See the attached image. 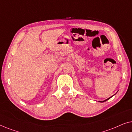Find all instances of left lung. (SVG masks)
<instances>
[{
	"instance_id": "left-lung-1",
	"label": "left lung",
	"mask_w": 132,
	"mask_h": 132,
	"mask_svg": "<svg viewBox=\"0 0 132 132\" xmlns=\"http://www.w3.org/2000/svg\"><path fill=\"white\" fill-rule=\"evenodd\" d=\"M112 97H109V98H108V99H106V100H104V101H100H100H99V102H101V103H103V102H106V101H107V100H109V99H110V98H111Z\"/></svg>"
}]
</instances>
